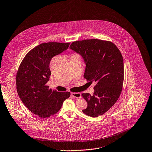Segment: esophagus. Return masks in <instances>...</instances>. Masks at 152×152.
Segmentation results:
<instances>
[{"mask_svg": "<svg viewBox=\"0 0 152 152\" xmlns=\"http://www.w3.org/2000/svg\"><path fill=\"white\" fill-rule=\"evenodd\" d=\"M71 95L74 97V98H80L81 97V94L80 93H71Z\"/></svg>", "mask_w": 152, "mask_h": 152, "instance_id": "1", "label": "esophagus"}]
</instances>
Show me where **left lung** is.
<instances>
[{
	"instance_id": "8db88e82",
	"label": "left lung",
	"mask_w": 152,
	"mask_h": 152,
	"mask_svg": "<svg viewBox=\"0 0 152 152\" xmlns=\"http://www.w3.org/2000/svg\"><path fill=\"white\" fill-rule=\"evenodd\" d=\"M69 48L84 60V78L96 82L93 96L82 94L88 104L83 112L98 117L110 109L121 93L124 75L121 53L113 43L99 39L74 42Z\"/></svg>"
}]
</instances>
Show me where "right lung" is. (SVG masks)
I'll return each mask as SVG.
<instances>
[{"label": "right lung", "mask_w": 152, "mask_h": 152, "mask_svg": "<svg viewBox=\"0 0 152 152\" xmlns=\"http://www.w3.org/2000/svg\"><path fill=\"white\" fill-rule=\"evenodd\" d=\"M69 43H42L31 50L21 62L16 76L17 90L24 105L42 118L50 117L61 108L70 92L49 89L46 83L51 71L52 58L66 50Z\"/></svg>", "instance_id": "right-lung-1"}]
</instances>
